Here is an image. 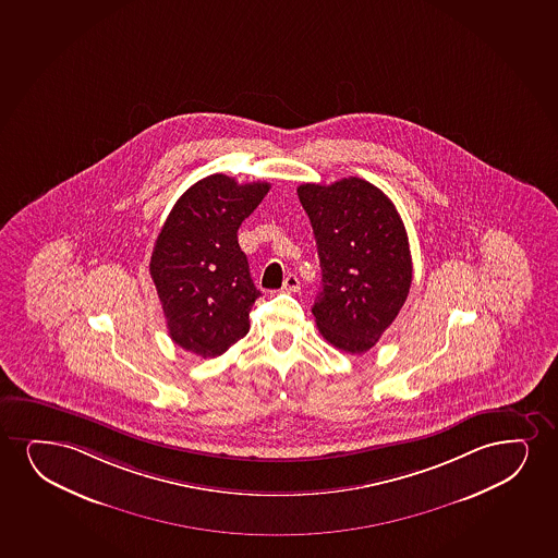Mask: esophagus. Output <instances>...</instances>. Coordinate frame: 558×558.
Returning a JSON list of instances; mask_svg holds the SVG:
<instances>
[{
	"label": "esophagus",
	"instance_id": "1",
	"mask_svg": "<svg viewBox=\"0 0 558 558\" xmlns=\"http://www.w3.org/2000/svg\"><path fill=\"white\" fill-rule=\"evenodd\" d=\"M300 290V279L294 274H290L282 282V292H298Z\"/></svg>",
	"mask_w": 558,
	"mask_h": 558
}]
</instances>
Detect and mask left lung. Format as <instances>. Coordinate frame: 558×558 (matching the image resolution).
Instances as JSON below:
<instances>
[{
	"label": "left lung",
	"instance_id": "obj_1",
	"mask_svg": "<svg viewBox=\"0 0 558 558\" xmlns=\"http://www.w3.org/2000/svg\"><path fill=\"white\" fill-rule=\"evenodd\" d=\"M298 198L310 217L323 289L313 315L323 338L351 354L369 351L405 304L413 264L395 204L359 177L305 183Z\"/></svg>",
	"mask_w": 558,
	"mask_h": 558
}]
</instances>
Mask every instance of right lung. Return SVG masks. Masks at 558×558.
Returning a JSON list of instances; mask_svg holds the SVG:
<instances>
[{
  "mask_svg": "<svg viewBox=\"0 0 558 558\" xmlns=\"http://www.w3.org/2000/svg\"><path fill=\"white\" fill-rule=\"evenodd\" d=\"M268 191L269 183L240 184L215 173L192 184L163 222L148 271L170 338L184 351L215 359L248 332L260 290L238 230Z\"/></svg>",
  "mask_w": 558,
  "mask_h": 558,
  "instance_id": "1",
  "label": "right lung"
}]
</instances>
